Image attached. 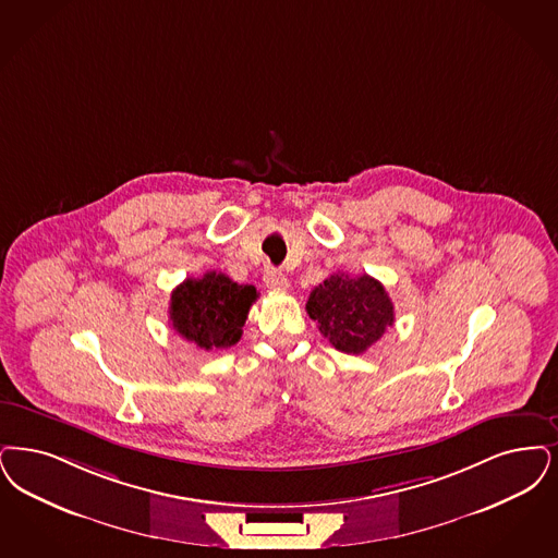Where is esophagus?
<instances>
[{"label":"esophagus","instance_id":"1","mask_svg":"<svg viewBox=\"0 0 558 558\" xmlns=\"http://www.w3.org/2000/svg\"><path fill=\"white\" fill-rule=\"evenodd\" d=\"M264 282H266V287L271 290H289L287 276H284L282 271H278V269L269 268L268 271H266V276H264Z\"/></svg>","mask_w":558,"mask_h":558}]
</instances>
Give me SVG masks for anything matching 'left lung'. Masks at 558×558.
<instances>
[{"label": "left lung", "instance_id": "left-lung-1", "mask_svg": "<svg viewBox=\"0 0 558 558\" xmlns=\"http://www.w3.org/2000/svg\"><path fill=\"white\" fill-rule=\"evenodd\" d=\"M319 332L347 355H361L395 324V305L376 278L332 274L307 299Z\"/></svg>", "mask_w": 558, "mask_h": 558}]
</instances>
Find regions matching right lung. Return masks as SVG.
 I'll list each match as a JSON object with an SVG mask.
<instances>
[{
    "instance_id": "1",
    "label": "right lung",
    "mask_w": 558,
    "mask_h": 558,
    "mask_svg": "<svg viewBox=\"0 0 558 558\" xmlns=\"http://www.w3.org/2000/svg\"><path fill=\"white\" fill-rule=\"evenodd\" d=\"M255 299V287L236 284L226 274L207 271L201 278H186L172 290L170 322L182 338L205 351L228 349L241 340Z\"/></svg>"
}]
</instances>
